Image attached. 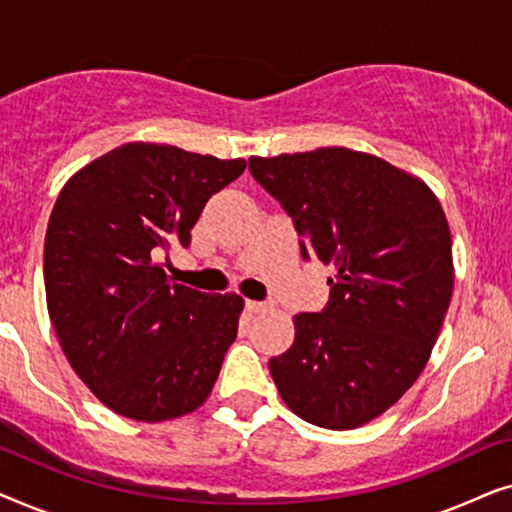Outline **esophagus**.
I'll return each mask as SVG.
<instances>
[{"label": "esophagus", "instance_id": "obj_1", "mask_svg": "<svg viewBox=\"0 0 512 512\" xmlns=\"http://www.w3.org/2000/svg\"><path fill=\"white\" fill-rule=\"evenodd\" d=\"M268 303H258V300H247V310L251 312V314H258V312H265L268 310Z\"/></svg>", "mask_w": 512, "mask_h": 512}]
</instances>
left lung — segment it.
Here are the masks:
<instances>
[{
	"label": "left lung",
	"mask_w": 512,
	"mask_h": 512,
	"mask_svg": "<svg viewBox=\"0 0 512 512\" xmlns=\"http://www.w3.org/2000/svg\"><path fill=\"white\" fill-rule=\"evenodd\" d=\"M293 219L300 254L333 265L321 312L293 317L272 356L279 396L305 422L345 431L408 391L429 361L454 286L445 212L422 179L345 146L249 158Z\"/></svg>",
	"instance_id": "obj_1"
}]
</instances>
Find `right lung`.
I'll use <instances>...</instances> for the list:
<instances>
[{
    "instance_id": "right-lung-1",
    "label": "right lung",
    "mask_w": 512,
    "mask_h": 512,
    "mask_svg": "<svg viewBox=\"0 0 512 512\" xmlns=\"http://www.w3.org/2000/svg\"><path fill=\"white\" fill-rule=\"evenodd\" d=\"M244 167L130 142L60 191L44 244L48 314L69 366L116 415L165 422L207 401L244 300L174 284L160 261L191 244L207 200Z\"/></svg>"
}]
</instances>
